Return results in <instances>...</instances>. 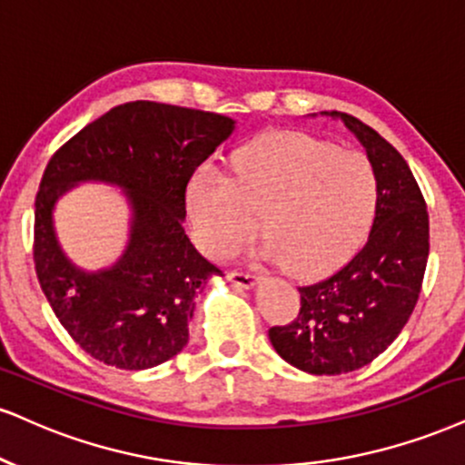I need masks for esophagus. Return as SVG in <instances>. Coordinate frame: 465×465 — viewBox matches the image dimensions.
<instances>
[{"label":"esophagus","mask_w":465,"mask_h":465,"mask_svg":"<svg viewBox=\"0 0 465 465\" xmlns=\"http://www.w3.org/2000/svg\"><path fill=\"white\" fill-rule=\"evenodd\" d=\"M226 278L231 280L234 286H239V289H250V286L256 284V276H252L248 272H228Z\"/></svg>","instance_id":"obj_1"}]
</instances>
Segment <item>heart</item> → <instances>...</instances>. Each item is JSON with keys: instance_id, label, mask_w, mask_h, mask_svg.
<instances>
[{"instance_id": "obj_1", "label": "heart", "mask_w": 465, "mask_h": 465, "mask_svg": "<svg viewBox=\"0 0 465 465\" xmlns=\"http://www.w3.org/2000/svg\"><path fill=\"white\" fill-rule=\"evenodd\" d=\"M377 204L380 176L364 154L300 131L262 135L237 151L228 176L200 168L187 185L189 220L206 254H242L261 217L267 254L302 278L347 261Z\"/></svg>"}]
</instances>
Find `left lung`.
<instances>
[{
	"mask_svg": "<svg viewBox=\"0 0 465 465\" xmlns=\"http://www.w3.org/2000/svg\"><path fill=\"white\" fill-rule=\"evenodd\" d=\"M341 118L380 176V204L364 248L325 280L300 286L302 308L269 330L278 355L311 375H341L371 364L414 312L429 259V213L408 162L358 118Z\"/></svg>",
	"mask_w": 465,
	"mask_h": 465,
	"instance_id": "obj_1",
	"label": "left lung"
}]
</instances>
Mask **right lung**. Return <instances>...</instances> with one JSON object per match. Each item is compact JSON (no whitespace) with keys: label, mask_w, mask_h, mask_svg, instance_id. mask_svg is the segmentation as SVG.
<instances>
[{"label":"right lung","mask_w":465,"mask_h":465,"mask_svg":"<svg viewBox=\"0 0 465 465\" xmlns=\"http://www.w3.org/2000/svg\"><path fill=\"white\" fill-rule=\"evenodd\" d=\"M232 131L222 114L134 101L85 124L49 159L34 211V265L57 321L99 362L144 371L187 345L193 297L222 276L183 228L187 183ZM84 180L123 186L132 206L128 248L101 272L73 266L53 228L56 198Z\"/></svg>","instance_id":"add662e5"}]
</instances>
